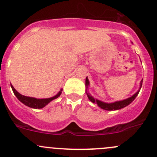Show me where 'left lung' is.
<instances>
[{
  "instance_id": "obj_1",
  "label": "left lung",
  "mask_w": 157,
  "mask_h": 157,
  "mask_svg": "<svg viewBox=\"0 0 157 157\" xmlns=\"http://www.w3.org/2000/svg\"><path fill=\"white\" fill-rule=\"evenodd\" d=\"M142 83H143V80L140 81V88L139 90H138V91L136 93V94H133V96H131V97H129V98L125 99V100H120V101H115L113 102V103H105V102H103L101 101V100H97V99L94 98V97H92L91 94L87 91L88 86H89L90 85V82H89V80H88L87 77H86V84H85V86H86V95H87L88 99H89L92 103H97V106H98L99 107H100L103 109H105V110H117V109H122V108L125 107V106H128L129 104H130V103L135 100V98H136V96H137L138 94H139L141 86H142Z\"/></svg>"
}]
</instances>
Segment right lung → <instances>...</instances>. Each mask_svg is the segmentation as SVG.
<instances>
[{"label": "right lung", "instance_id": "1", "mask_svg": "<svg viewBox=\"0 0 157 157\" xmlns=\"http://www.w3.org/2000/svg\"><path fill=\"white\" fill-rule=\"evenodd\" d=\"M10 86H11L12 90H13L14 95L16 96L17 98L21 103H24L26 106H29V107L33 108V109H41V108L44 107V106H46L50 102H51L52 100H55L57 97H60V94H61L62 93V89H60V90L57 93V95L54 96V97H50V98L36 99L34 98V97H27V96L22 95V94H19L11 84H10Z\"/></svg>", "mask_w": 157, "mask_h": 157}]
</instances>
